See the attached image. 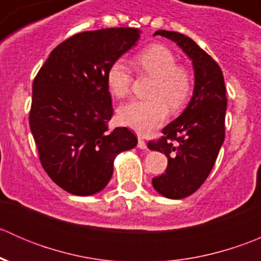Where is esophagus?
<instances>
[{"mask_svg": "<svg viewBox=\"0 0 261 261\" xmlns=\"http://www.w3.org/2000/svg\"><path fill=\"white\" fill-rule=\"evenodd\" d=\"M138 147L139 149H143V150L146 149V143L141 138L138 139Z\"/></svg>", "mask_w": 261, "mask_h": 261, "instance_id": "1", "label": "esophagus"}]
</instances>
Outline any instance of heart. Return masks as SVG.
<instances>
[{"mask_svg": "<svg viewBox=\"0 0 261 261\" xmlns=\"http://www.w3.org/2000/svg\"><path fill=\"white\" fill-rule=\"evenodd\" d=\"M139 69L155 77L150 99H131L118 110L120 121L140 135H149L167 121L169 106L179 110L192 93V77L186 68L178 65L174 53L164 45L147 46L135 57ZM110 92L123 97L130 91L133 75L127 63L117 59L106 73Z\"/></svg>", "mask_w": 261, "mask_h": 261, "instance_id": "b5f03b06", "label": "heart"}]
</instances>
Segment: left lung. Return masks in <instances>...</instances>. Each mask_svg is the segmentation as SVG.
Returning <instances> with one entry per match:
<instances>
[{
    "label": "left lung",
    "mask_w": 261,
    "mask_h": 261,
    "mask_svg": "<svg viewBox=\"0 0 261 261\" xmlns=\"http://www.w3.org/2000/svg\"><path fill=\"white\" fill-rule=\"evenodd\" d=\"M154 35L174 41L194 69L193 96L188 106L163 128V138L147 144L150 150L168 158L167 172L152 178V187L163 197L180 199L194 193L207 179L225 140V80L217 63L191 38L167 30H158Z\"/></svg>",
    "instance_id": "8db88e82"
}]
</instances>
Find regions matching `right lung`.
<instances>
[{
    "mask_svg": "<svg viewBox=\"0 0 261 261\" xmlns=\"http://www.w3.org/2000/svg\"><path fill=\"white\" fill-rule=\"evenodd\" d=\"M131 28L84 31L63 41L33 84L30 128L44 170L74 196H92L109 184L115 158L138 139L126 127L109 130L114 115L106 73L136 45Z\"/></svg>",
    "mask_w": 261,
    "mask_h": 261,
    "instance_id": "add662e5",
    "label": "right lung"
}]
</instances>
